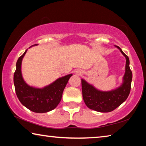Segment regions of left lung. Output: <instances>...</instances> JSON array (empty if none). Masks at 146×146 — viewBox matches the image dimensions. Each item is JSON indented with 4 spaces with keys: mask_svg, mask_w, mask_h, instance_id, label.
<instances>
[{
    "mask_svg": "<svg viewBox=\"0 0 146 146\" xmlns=\"http://www.w3.org/2000/svg\"><path fill=\"white\" fill-rule=\"evenodd\" d=\"M117 47L126 58L123 83L119 88L110 91H99L82 79L84 101L89 108L96 111L102 113L112 111L122 104L129 95L132 81V71L129 68V59L120 48Z\"/></svg>",
    "mask_w": 146,
    "mask_h": 146,
    "instance_id": "1",
    "label": "left lung"
}]
</instances>
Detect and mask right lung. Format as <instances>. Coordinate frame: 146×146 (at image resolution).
<instances>
[{
  "mask_svg": "<svg viewBox=\"0 0 146 146\" xmlns=\"http://www.w3.org/2000/svg\"><path fill=\"white\" fill-rule=\"evenodd\" d=\"M27 50L28 49L20 56L16 64L13 82L17 96L22 104L32 111L35 113L50 111L60 103L63 91L72 74L59 78L44 88L31 87L24 82L21 73L22 60Z\"/></svg>",
  "mask_w": 146,
  "mask_h": 146,
  "instance_id": "obj_1",
  "label": "right lung"
}]
</instances>
